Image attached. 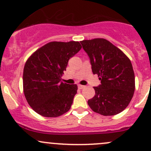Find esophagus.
I'll use <instances>...</instances> for the list:
<instances>
[{
    "instance_id": "esophagus-1",
    "label": "esophagus",
    "mask_w": 151,
    "mask_h": 151,
    "mask_svg": "<svg viewBox=\"0 0 151 151\" xmlns=\"http://www.w3.org/2000/svg\"><path fill=\"white\" fill-rule=\"evenodd\" d=\"M85 88V85H78V88L80 89H83V88Z\"/></svg>"
}]
</instances>
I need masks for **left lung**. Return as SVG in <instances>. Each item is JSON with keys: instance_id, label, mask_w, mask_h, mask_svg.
I'll return each instance as SVG.
<instances>
[{"instance_id": "obj_1", "label": "left lung", "mask_w": 151, "mask_h": 151, "mask_svg": "<svg viewBox=\"0 0 151 151\" xmlns=\"http://www.w3.org/2000/svg\"><path fill=\"white\" fill-rule=\"evenodd\" d=\"M93 74H98L101 85L94 87L96 94L88 104L93 112L115 115L130 103L135 90L133 67L120 49L104 39L82 41Z\"/></svg>"}]
</instances>
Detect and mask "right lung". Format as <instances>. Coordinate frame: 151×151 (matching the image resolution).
I'll return each mask as SVG.
<instances>
[{"mask_svg":"<svg viewBox=\"0 0 151 151\" xmlns=\"http://www.w3.org/2000/svg\"><path fill=\"white\" fill-rule=\"evenodd\" d=\"M82 47L79 42H52L33 53L23 70V91L30 107L44 117L55 118L68 112L77 85L61 82L68 60Z\"/></svg>","mask_w":151,"mask_h":151,"instance_id":"add662e5","label":"right lung"}]
</instances>
